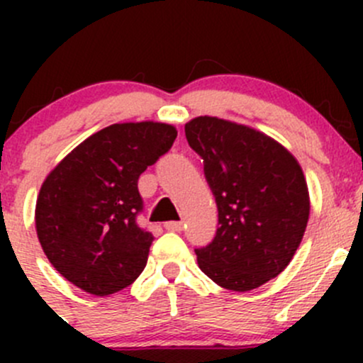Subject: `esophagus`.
<instances>
[{
	"instance_id": "esophagus-1",
	"label": "esophagus",
	"mask_w": 363,
	"mask_h": 363,
	"mask_svg": "<svg viewBox=\"0 0 363 363\" xmlns=\"http://www.w3.org/2000/svg\"><path fill=\"white\" fill-rule=\"evenodd\" d=\"M164 228L170 230V232H181L184 228V223L182 221H168L164 223Z\"/></svg>"
}]
</instances>
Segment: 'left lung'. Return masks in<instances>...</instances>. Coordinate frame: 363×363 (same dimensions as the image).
<instances>
[{"mask_svg":"<svg viewBox=\"0 0 363 363\" xmlns=\"http://www.w3.org/2000/svg\"><path fill=\"white\" fill-rule=\"evenodd\" d=\"M218 205L211 244L195 250L216 284L250 291L279 276L302 242L309 191L298 161L244 124L202 116L184 126Z\"/></svg>","mask_w":363,"mask_h":363,"instance_id":"1","label":"left lung"}]
</instances>
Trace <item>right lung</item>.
Returning <instances> with one entry per match:
<instances>
[{
  "instance_id": "obj_1",
  "label": "right lung",
  "mask_w": 363,
  "mask_h": 363,
  "mask_svg": "<svg viewBox=\"0 0 363 363\" xmlns=\"http://www.w3.org/2000/svg\"><path fill=\"white\" fill-rule=\"evenodd\" d=\"M175 137L177 130L164 123L112 124L47 175L36 200V233L65 279L105 296L140 276L155 237L137 223L144 208L138 177Z\"/></svg>"
}]
</instances>
